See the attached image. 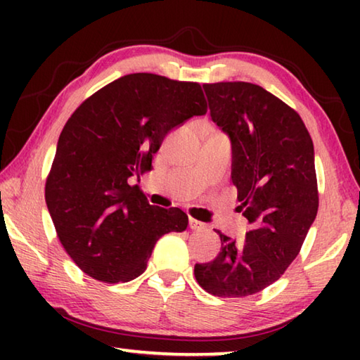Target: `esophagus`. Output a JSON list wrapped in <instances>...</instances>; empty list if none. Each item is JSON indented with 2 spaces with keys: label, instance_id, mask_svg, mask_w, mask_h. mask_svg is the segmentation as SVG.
<instances>
[{
  "label": "esophagus",
  "instance_id": "34e87169",
  "mask_svg": "<svg viewBox=\"0 0 360 360\" xmlns=\"http://www.w3.org/2000/svg\"><path fill=\"white\" fill-rule=\"evenodd\" d=\"M188 227H191L192 230H202V229H205L206 225L203 224V222H200V221H197V219H188Z\"/></svg>",
  "mask_w": 360,
  "mask_h": 360
}]
</instances>
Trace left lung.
<instances>
[{"instance_id": "1", "label": "left lung", "mask_w": 360, "mask_h": 360, "mask_svg": "<svg viewBox=\"0 0 360 360\" xmlns=\"http://www.w3.org/2000/svg\"><path fill=\"white\" fill-rule=\"evenodd\" d=\"M210 114L231 144V181L251 230L217 231L221 252L195 264L198 284L217 297L257 294L281 278L318 214L311 136L294 109L251 82L203 85Z\"/></svg>"}]
</instances>
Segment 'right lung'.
Returning <instances> with one entry per match:
<instances>
[{
	"mask_svg": "<svg viewBox=\"0 0 360 360\" xmlns=\"http://www.w3.org/2000/svg\"><path fill=\"white\" fill-rule=\"evenodd\" d=\"M206 114L200 84L150 72L122 76L79 106L63 127L46 182V203L65 251L105 283L143 275L155 243L184 231L179 208H160L131 181L169 131Z\"/></svg>",
	"mask_w": 360,
	"mask_h": 360,
	"instance_id": "right-lung-1",
	"label": "right lung"
}]
</instances>
